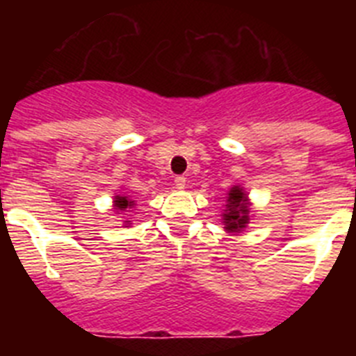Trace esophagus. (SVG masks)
<instances>
[{
	"instance_id": "34e87169",
	"label": "esophagus",
	"mask_w": 356,
	"mask_h": 356,
	"mask_svg": "<svg viewBox=\"0 0 356 356\" xmlns=\"http://www.w3.org/2000/svg\"><path fill=\"white\" fill-rule=\"evenodd\" d=\"M175 185H176V188H185V185H187V180H185L184 176H176Z\"/></svg>"
}]
</instances>
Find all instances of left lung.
<instances>
[{"label":"left lung","mask_w":356,"mask_h":356,"mask_svg":"<svg viewBox=\"0 0 356 356\" xmlns=\"http://www.w3.org/2000/svg\"><path fill=\"white\" fill-rule=\"evenodd\" d=\"M221 221L228 234H242V229L250 225L251 201L248 193L241 185H234L226 194V205L221 213Z\"/></svg>","instance_id":"left-lung-1"}]
</instances>
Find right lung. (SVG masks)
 <instances>
[{"instance_id":"1","label":"right lung","mask_w":356,"mask_h":356,"mask_svg":"<svg viewBox=\"0 0 356 356\" xmlns=\"http://www.w3.org/2000/svg\"><path fill=\"white\" fill-rule=\"evenodd\" d=\"M112 203H114V212L115 213L127 212L128 209H134V207H135V201L130 200V196H128V194H124V193L115 194L114 201H112ZM124 216H127V213H124ZM130 225H131V221H128V219H127V221H124V226H127V228H130Z\"/></svg>"}]
</instances>
